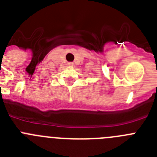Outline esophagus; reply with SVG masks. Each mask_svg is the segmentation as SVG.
I'll list each match as a JSON object with an SVG mask.
<instances>
[{"instance_id":"esophagus-1","label":"esophagus","mask_w":157,"mask_h":157,"mask_svg":"<svg viewBox=\"0 0 157 157\" xmlns=\"http://www.w3.org/2000/svg\"><path fill=\"white\" fill-rule=\"evenodd\" d=\"M67 66L72 67V66H73V63H71V62H69V63H67Z\"/></svg>"}]
</instances>
